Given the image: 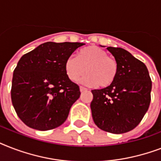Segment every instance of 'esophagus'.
<instances>
[{
  "label": "esophagus",
  "mask_w": 161,
  "mask_h": 161,
  "mask_svg": "<svg viewBox=\"0 0 161 161\" xmlns=\"http://www.w3.org/2000/svg\"><path fill=\"white\" fill-rule=\"evenodd\" d=\"M88 89L86 88H84V87H83V86H80V91L81 92H84V91H87Z\"/></svg>",
  "instance_id": "34e87169"
}]
</instances>
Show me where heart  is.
<instances>
[{
    "label": "heart",
    "mask_w": 161,
    "mask_h": 161,
    "mask_svg": "<svg viewBox=\"0 0 161 161\" xmlns=\"http://www.w3.org/2000/svg\"><path fill=\"white\" fill-rule=\"evenodd\" d=\"M65 70L71 81H77L87 72L82 83L105 88L116 79L119 65L107 52L97 46H90L79 51L78 57L70 56L66 60Z\"/></svg>",
    "instance_id": "heart-1"
}]
</instances>
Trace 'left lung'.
Returning a JSON list of instances; mask_svg holds the SVG:
<instances>
[{
	"instance_id": "obj_1",
	"label": "left lung",
	"mask_w": 161,
	"mask_h": 161,
	"mask_svg": "<svg viewBox=\"0 0 161 161\" xmlns=\"http://www.w3.org/2000/svg\"><path fill=\"white\" fill-rule=\"evenodd\" d=\"M119 65L111 85L93 89L90 107L95 125L112 134L134 130L150 107L152 82L146 66L125 49L107 47Z\"/></svg>"
}]
</instances>
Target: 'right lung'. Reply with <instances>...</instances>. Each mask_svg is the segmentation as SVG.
I'll return each mask as SVG.
<instances>
[{
    "label": "right lung",
    "instance_id": "obj_1",
    "mask_svg": "<svg viewBox=\"0 0 161 161\" xmlns=\"http://www.w3.org/2000/svg\"><path fill=\"white\" fill-rule=\"evenodd\" d=\"M80 42L41 44L24 54L13 72L11 98L16 114L28 127L49 130L65 122L80 89L68 78L66 60Z\"/></svg>",
    "mask_w": 161,
    "mask_h": 161
}]
</instances>
